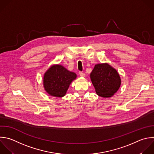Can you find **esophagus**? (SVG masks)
I'll return each instance as SVG.
<instances>
[{"instance_id":"34e87169","label":"esophagus","mask_w":154,"mask_h":154,"mask_svg":"<svg viewBox=\"0 0 154 154\" xmlns=\"http://www.w3.org/2000/svg\"><path fill=\"white\" fill-rule=\"evenodd\" d=\"M79 74L80 76H81V77H85V74L84 73L81 72H79Z\"/></svg>"}]
</instances>
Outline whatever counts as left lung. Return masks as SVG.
Returning a JSON list of instances; mask_svg holds the SVG:
<instances>
[{"mask_svg":"<svg viewBox=\"0 0 154 154\" xmlns=\"http://www.w3.org/2000/svg\"><path fill=\"white\" fill-rule=\"evenodd\" d=\"M90 76L96 94L104 98L112 97L122 82L117 71L106 63L96 64Z\"/></svg>","mask_w":154,"mask_h":154,"instance_id":"8db88e82","label":"left lung"}]
</instances>
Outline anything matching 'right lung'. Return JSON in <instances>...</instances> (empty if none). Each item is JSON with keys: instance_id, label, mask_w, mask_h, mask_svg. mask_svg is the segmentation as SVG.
Listing matches in <instances>:
<instances>
[{"instance_id": "right-lung-1", "label": "right lung", "mask_w": 154, "mask_h": 154, "mask_svg": "<svg viewBox=\"0 0 154 154\" xmlns=\"http://www.w3.org/2000/svg\"><path fill=\"white\" fill-rule=\"evenodd\" d=\"M76 77L75 73L69 71L63 66L54 64L44 74L43 87L50 96L62 97Z\"/></svg>"}]
</instances>
